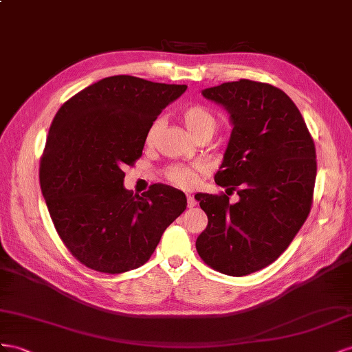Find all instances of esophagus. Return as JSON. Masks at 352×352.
Returning <instances> with one entry per match:
<instances>
[{
  "label": "esophagus",
  "mask_w": 352,
  "mask_h": 352,
  "mask_svg": "<svg viewBox=\"0 0 352 352\" xmlns=\"http://www.w3.org/2000/svg\"><path fill=\"white\" fill-rule=\"evenodd\" d=\"M196 199H195V196H192V195H187V206L188 208H193V206H196Z\"/></svg>",
  "instance_id": "esophagus-1"
}]
</instances>
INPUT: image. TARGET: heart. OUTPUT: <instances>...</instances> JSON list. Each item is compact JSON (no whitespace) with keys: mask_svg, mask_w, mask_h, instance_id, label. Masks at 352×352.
<instances>
[{"mask_svg":"<svg viewBox=\"0 0 352 352\" xmlns=\"http://www.w3.org/2000/svg\"><path fill=\"white\" fill-rule=\"evenodd\" d=\"M182 119L187 129L190 131L195 138L200 135H210L217 131L218 128V118L210 112V110L206 106L202 104H193L188 106L182 110ZM162 128V119H155L152 124L148 125L144 142L146 146H152L156 140V135L159 133V129ZM165 178L169 183H173L177 187L182 188H188L192 187L195 179H196V170L192 166L182 165V164H175V165H169L165 173Z\"/></svg>","mask_w":352,"mask_h":352,"instance_id":"obj_1","label":"heart"}]
</instances>
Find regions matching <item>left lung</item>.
<instances>
[{
    "label": "left lung",
    "mask_w": 352,
    "mask_h": 352,
    "mask_svg": "<svg viewBox=\"0 0 352 352\" xmlns=\"http://www.w3.org/2000/svg\"><path fill=\"white\" fill-rule=\"evenodd\" d=\"M224 106L233 131L215 183L226 193H199L208 215L196 240L204 263L242 277L270 265L292 242L313 205L316 146L298 107L282 89L239 79L202 91ZM239 195L237 204L228 196Z\"/></svg>",
    "instance_id": "left-lung-1"
}]
</instances>
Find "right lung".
<instances>
[{"instance_id":"obj_1","label":"right lung","mask_w":352,"mask_h":352,"mask_svg":"<svg viewBox=\"0 0 352 352\" xmlns=\"http://www.w3.org/2000/svg\"><path fill=\"white\" fill-rule=\"evenodd\" d=\"M129 75L102 79L62 104L50 126L39 184L65 246L98 273L147 263L186 195L165 184L142 196L124 187V168L142 157L148 125L186 91Z\"/></svg>"}]
</instances>
